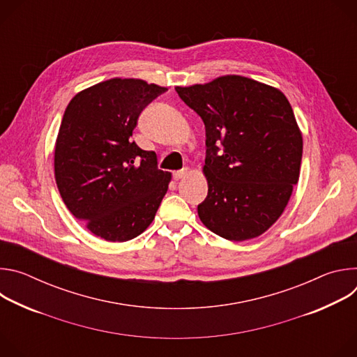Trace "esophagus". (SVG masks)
Segmentation results:
<instances>
[{
	"instance_id": "obj_1",
	"label": "esophagus",
	"mask_w": 357,
	"mask_h": 357,
	"mask_svg": "<svg viewBox=\"0 0 357 357\" xmlns=\"http://www.w3.org/2000/svg\"><path fill=\"white\" fill-rule=\"evenodd\" d=\"M188 169H181V171H176V172H174V179L175 181H179V179H182V178H185L186 175H188Z\"/></svg>"
}]
</instances>
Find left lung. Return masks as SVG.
I'll return each instance as SVG.
<instances>
[{
  "label": "left lung",
  "mask_w": 357,
  "mask_h": 357,
  "mask_svg": "<svg viewBox=\"0 0 357 357\" xmlns=\"http://www.w3.org/2000/svg\"><path fill=\"white\" fill-rule=\"evenodd\" d=\"M175 90L206 128L208 196L199 219L226 240L259 237L282 215L299 178L302 134L288 98L237 75Z\"/></svg>",
  "instance_id": "8db88e82"
}]
</instances>
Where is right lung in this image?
Masks as SVG:
<instances>
[{"mask_svg":"<svg viewBox=\"0 0 357 357\" xmlns=\"http://www.w3.org/2000/svg\"><path fill=\"white\" fill-rule=\"evenodd\" d=\"M167 87L114 77L79 91L55 144V179L70 213L97 237L127 241L155 218L171 174L132 139L138 116Z\"/></svg>","mask_w":357,"mask_h":357,"instance_id":"add662e5","label":"right lung"}]
</instances>
